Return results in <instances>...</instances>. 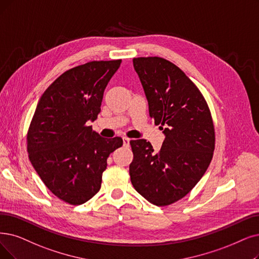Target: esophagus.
I'll use <instances>...</instances> for the list:
<instances>
[{
	"instance_id": "34e87169",
	"label": "esophagus",
	"mask_w": 259,
	"mask_h": 259,
	"mask_svg": "<svg viewBox=\"0 0 259 259\" xmlns=\"http://www.w3.org/2000/svg\"><path fill=\"white\" fill-rule=\"evenodd\" d=\"M130 140H131V139H128V138H126V137H124V138H123V146L125 147V148H128V147H130Z\"/></svg>"
}]
</instances>
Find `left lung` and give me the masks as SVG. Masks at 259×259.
<instances>
[{
  "instance_id": "8db88e82",
  "label": "left lung",
  "mask_w": 259,
  "mask_h": 259,
  "mask_svg": "<svg viewBox=\"0 0 259 259\" xmlns=\"http://www.w3.org/2000/svg\"><path fill=\"white\" fill-rule=\"evenodd\" d=\"M149 103L150 117L164 134L155 152L146 139L131 140V181L156 206L181 200L207 170L214 150L211 113L201 91L184 72L161 57L133 59Z\"/></svg>"
}]
</instances>
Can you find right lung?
Instances as JSON below:
<instances>
[{
    "instance_id": "add662e5",
    "label": "right lung",
    "mask_w": 259,
    "mask_h": 259,
    "mask_svg": "<svg viewBox=\"0 0 259 259\" xmlns=\"http://www.w3.org/2000/svg\"><path fill=\"white\" fill-rule=\"evenodd\" d=\"M121 59L89 61L57 77L41 96L27 132V152L41 181L71 205L101 188L109 154L120 137L103 138L88 126L101 111L104 90Z\"/></svg>"
}]
</instances>
